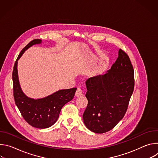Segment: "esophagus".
<instances>
[{"mask_svg": "<svg viewBox=\"0 0 158 158\" xmlns=\"http://www.w3.org/2000/svg\"><path fill=\"white\" fill-rule=\"evenodd\" d=\"M75 96L76 97H79V96H82V90L80 89V88H78L77 89V91L75 93Z\"/></svg>", "mask_w": 158, "mask_h": 158, "instance_id": "1", "label": "esophagus"}]
</instances>
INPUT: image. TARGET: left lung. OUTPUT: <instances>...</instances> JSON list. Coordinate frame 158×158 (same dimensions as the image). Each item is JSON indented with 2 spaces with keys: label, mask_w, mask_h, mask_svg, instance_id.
<instances>
[{
  "label": "left lung",
  "mask_w": 158,
  "mask_h": 158,
  "mask_svg": "<svg viewBox=\"0 0 158 158\" xmlns=\"http://www.w3.org/2000/svg\"><path fill=\"white\" fill-rule=\"evenodd\" d=\"M134 76L129 56L120 49L118 59L105 74L86 81L88 104L83 121L87 129L104 133L123 118L134 91Z\"/></svg>",
  "instance_id": "1"
}]
</instances>
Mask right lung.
Returning <instances> with one entry per match:
<instances>
[{
  "label": "right lung",
  "mask_w": 158,
  "mask_h": 158,
  "mask_svg": "<svg viewBox=\"0 0 158 158\" xmlns=\"http://www.w3.org/2000/svg\"><path fill=\"white\" fill-rule=\"evenodd\" d=\"M41 43L42 40L34 39L21 51L14 64L12 80L15 102L22 117L32 127L45 129L57 121L62 107L73 99L77 88L60 89L40 99L29 98L22 91L18 76V60L26 50L34 45Z\"/></svg>",
  "instance_id": "1"
}]
</instances>
